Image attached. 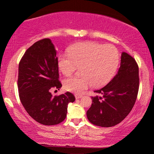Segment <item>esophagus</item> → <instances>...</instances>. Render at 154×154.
<instances>
[{
  "mask_svg": "<svg viewBox=\"0 0 154 154\" xmlns=\"http://www.w3.org/2000/svg\"><path fill=\"white\" fill-rule=\"evenodd\" d=\"M82 95H77V94H76L75 95V98L76 99H80V98H82Z\"/></svg>",
  "mask_w": 154,
  "mask_h": 154,
  "instance_id": "esophagus-1",
  "label": "esophagus"
}]
</instances>
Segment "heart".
<instances>
[{"mask_svg":"<svg viewBox=\"0 0 154 154\" xmlns=\"http://www.w3.org/2000/svg\"><path fill=\"white\" fill-rule=\"evenodd\" d=\"M119 63V52L114 46L95 42H81L69 47V54H60L58 67L64 75H71L80 67V76L63 81L68 91L80 94L94 85L97 87L108 83Z\"/></svg>","mask_w":154,"mask_h":154,"instance_id":"1","label":"heart"}]
</instances>
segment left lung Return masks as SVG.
I'll list each match as a JSON object with an SVG mask.
<instances>
[{
  "instance_id": "obj_1",
  "label": "left lung",
  "mask_w": 154,
  "mask_h": 154,
  "mask_svg": "<svg viewBox=\"0 0 154 154\" xmlns=\"http://www.w3.org/2000/svg\"><path fill=\"white\" fill-rule=\"evenodd\" d=\"M139 68L126 52L121 53L118 73L102 88L94 91L100 96H92V104L87 111L91 124L110 127L121 123L131 112L139 90Z\"/></svg>"
}]
</instances>
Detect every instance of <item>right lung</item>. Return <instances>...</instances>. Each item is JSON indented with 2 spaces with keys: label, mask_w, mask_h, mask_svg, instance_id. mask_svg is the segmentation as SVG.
I'll use <instances>...</instances> for the list:
<instances>
[{
  "label": "right lung",
  "mask_w": 154,
  "mask_h": 154,
  "mask_svg": "<svg viewBox=\"0 0 154 154\" xmlns=\"http://www.w3.org/2000/svg\"><path fill=\"white\" fill-rule=\"evenodd\" d=\"M56 53L51 40L44 38L26 50L19 63L17 85L22 104L30 117L47 126L61 123L69 103L75 101L72 93L53 97L50 92L62 86Z\"/></svg>",
  "instance_id": "add662e5"
}]
</instances>
